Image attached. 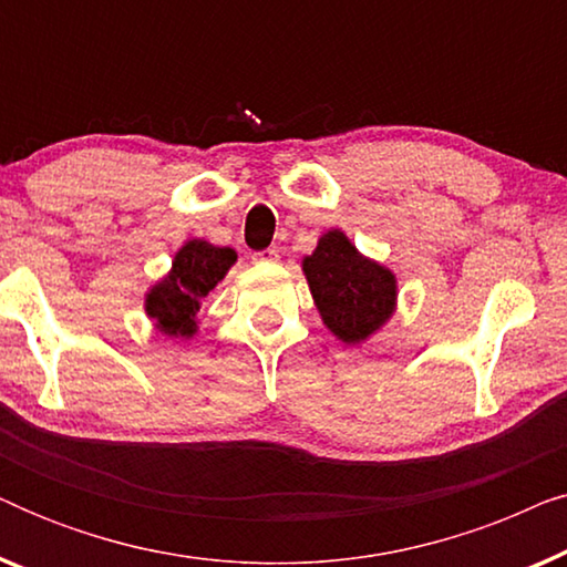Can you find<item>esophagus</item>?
Returning a JSON list of instances; mask_svg holds the SVG:
<instances>
[{"label":"esophagus","instance_id":"obj_1","mask_svg":"<svg viewBox=\"0 0 567 567\" xmlns=\"http://www.w3.org/2000/svg\"><path fill=\"white\" fill-rule=\"evenodd\" d=\"M252 260H278V247H268V250L252 252Z\"/></svg>","mask_w":567,"mask_h":567}]
</instances>
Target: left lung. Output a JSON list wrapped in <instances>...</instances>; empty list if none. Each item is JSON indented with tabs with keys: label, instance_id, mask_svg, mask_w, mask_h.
Listing matches in <instances>:
<instances>
[{
	"label": "left lung",
	"instance_id": "left-lung-1",
	"mask_svg": "<svg viewBox=\"0 0 567 567\" xmlns=\"http://www.w3.org/2000/svg\"><path fill=\"white\" fill-rule=\"evenodd\" d=\"M305 274L322 320L343 343H361L394 309V276L355 252L343 231H328L305 258Z\"/></svg>",
	"mask_w": 567,
	"mask_h": 567
}]
</instances>
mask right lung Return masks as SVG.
I'll use <instances>...</instances> for the list:
<instances>
[{
    "label": "right lung",
    "mask_w": 567,
    "mask_h": 567,
    "mask_svg": "<svg viewBox=\"0 0 567 567\" xmlns=\"http://www.w3.org/2000/svg\"><path fill=\"white\" fill-rule=\"evenodd\" d=\"M237 255L231 247H214L204 239H190L175 255L173 270L146 297V315L157 320L165 336L190 338L196 332L198 301L221 281Z\"/></svg>",
    "instance_id": "right-lung-1"
}]
</instances>
